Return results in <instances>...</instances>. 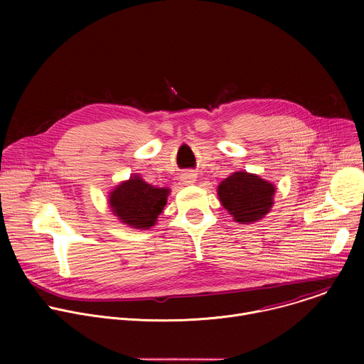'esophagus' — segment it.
Instances as JSON below:
<instances>
[{"mask_svg":"<svg viewBox=\"0 0 364 364\" xmlns=\"http://www.w3.org/2000/svg\"><path fill=\"white\" fill-rule=\"evenodd\" d=\"M196 178H197V176H196L193 171H186V173H183V174L180 176L181 183L186 184V186H190V184L196 183Z\"/></svg>","mask_w":364,"mask_h":364,"instance_id":"obj_1","label":"esophagus"}]
</instances>
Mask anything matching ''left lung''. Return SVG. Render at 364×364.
<instances>
[{"label": "left lung", "mask_w": 364, "mask_h": 364, "mask_svg": "<svg viewBox=\"0 0 364 364\" xmlns=\"http://www.w3.org/2000/svg\"><path fill=\"white\" fill-rule=\"evenodd\" d=\"M275 186L256 174L236 171L218 187V196L233 220L246 225L261 220L274 204Z\"/></svg>", "instance_id": "obj_1"}]
</instances>
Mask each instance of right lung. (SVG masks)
Returning a JSON list of instances; mask_svg holds the SVG:
<instances>
[{"label": "right lung", "mask_w": 364, "mask_h": 364, "mask_svg": "<svg viewBox=\"0 0 364 364\" xmlns=\"http://www.w3.org/2000/svg\"><path fill=\"white\" fill-rule=\"evenodd\" d=\"M170 188L154 187L139 176L122 181L109 193L114 215L134 229H149L164 210Z\"/></svg>", "instance_id": "add662e5"}]
</instances>
